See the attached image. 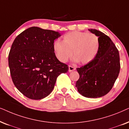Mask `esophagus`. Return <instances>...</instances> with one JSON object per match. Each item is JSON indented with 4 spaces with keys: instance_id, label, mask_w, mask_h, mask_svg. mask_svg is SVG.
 Segmentation results:
<instances>
[{
    "instance_id": "1",
    "label": "esophagus",
    "mask_w": 129,
    "mask_h": 129,
    "mask_svg": "<svg viewBox=\"0 0 129 129\" xmlns=\"http://www.w3.org/2000/svg\"><path fill=\"white\" fill-rule=\"evenodd\" d=\"M75 67H73V66H69V67H68V71L69 72H71L73 71H74V70H75Z\"/></svg>"
}]
</instances>
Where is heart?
I'll return each instance as SVG.
<instances>
[{"label":"heart","mask_w":129,"mask_h":129,"mask_svg":"<svg viewBox=\"0 0 129 129\" xmlns=\"http://www.w3.org/2000/svg\"><path fill=\"white\" fill-rule=\"evenodd\" d=\"M99 47L100 41L97 35L81 31L68 32L63 36L62 42L56 40L53 43L55 55L60 62H66L73 54L75 61L82 64L93 61Z\"/></svg>","instance_id":"1"}]
</instances>
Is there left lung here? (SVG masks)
Returning <instances> with one entry per match:
<instances>
[{
	"label": "left lung",
	"instance_id": "left-lung-1",
	"mask_svg": "<svg viewBox=\"0 0 129 129\" xmlns=\"http://www.w3.org/2000/svg\"><path fill=\"white\" fill-rule=\"evenodd\" d=\"M88 30L99 37V52L90 63L77 68L80 78L75 87L85 97L98 98L107 94L117 78L120 69L119 52L108 36L94 29Z\"/></svg>",
	"mask_w": 129,
	"mask_h": 129
}]
</instances>
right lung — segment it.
<instances>
[{"label": "right lung", "instance_id": "add662e5", "mask_svg": "<svg viewBox=\"0 0 129 129\" xmlns=\"http://www.w3.org/2000/svg\"><path fill=\"white\" fill-rule=\"evenodd\" d=\"M61 34L32 26L17 36L9 54L13 82L24 95L32 100L47 97L56 78L68 71L67 65L56 58L53 43Z\"/></svg>", "mask_w": 129, "mask_h": 129}]
</instances>
